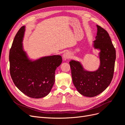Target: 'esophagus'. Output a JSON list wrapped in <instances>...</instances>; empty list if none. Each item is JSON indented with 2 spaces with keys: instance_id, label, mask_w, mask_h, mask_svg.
Wrapping results in <instances>:
<instances>
[{
  "instance_id": "esophagus-1",
  "label": "esophagus",
  "mask_w": 125,
  "mask_h": 125,
  "mask_svg": "<svg viewBox=\"0 0 125 125\" xmlns=\"http://www.w3.org/2000/svg\"><path fill=\"white\" fill-rule=\"evenodd\" d=\"M62 57L63 60H66L67 59H68L70 57V54L68 52H66L63 53L62 55Z\"/></svg>"
}]
</instances>
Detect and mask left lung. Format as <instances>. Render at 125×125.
<instances>
[{
	"instance_id": "obj_1",
	"label": "left lung",
	"mask_w": 125,
	"mask_h": 125,
	"mask_svg": "<svg viewBox=\"0 0 125 125\" xmlns=\"http://www.w3.org/2000/svg\"><path fill=\"white\" fill-rule=\"evenodd\" d=\"M94 48L100 50V65L96 71L85 70L81 63L71 60L69 62L73 83L81 95L94 97L106 89L112 80L114 72L116 50L108 32L97 25Z\"/></svg>"
}]
</instances>
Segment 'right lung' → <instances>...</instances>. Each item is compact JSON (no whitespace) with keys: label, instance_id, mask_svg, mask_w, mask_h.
<instances>
[{"label":"right lung","instance_id":"add662e5","mask_svg":"<svg viewBox=\"0 0 125 125\" xmlns=\"http://www.w3.org/2000/svg\"><path fill=\"white\" fill-rule=\"evenodd\" d=\"M25 26L14 37L9 52L10 73L20 91L30 97L39 99L50 93L55 82V70L62 62L60 55L45 56L32 61L23 51Z\"/></svg>","mask_w":125,"mask_h":125}]
</instances>
